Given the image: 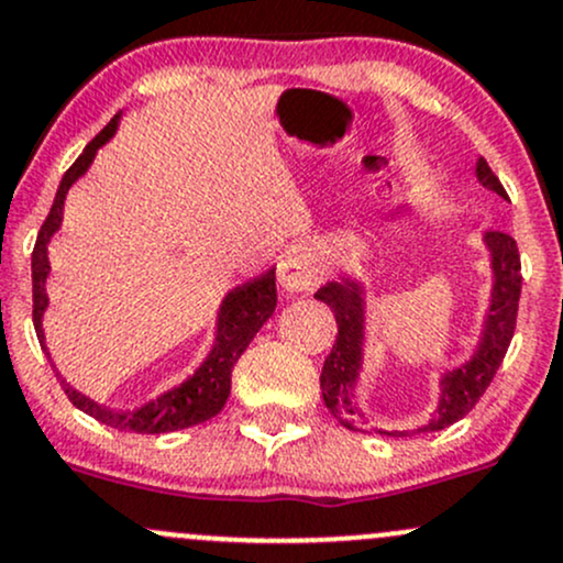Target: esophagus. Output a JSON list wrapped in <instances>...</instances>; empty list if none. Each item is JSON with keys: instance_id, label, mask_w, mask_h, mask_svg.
Here are the masks:
<instances>
[{"instance_id": "obj_1", "label": "esophagus", "mask_w": 563, "mask_h": 563, "mask_svg": "<svg viewBox=\"0 0 563 563\" xmlns=\"http://www.w3.org/2000/svg\"><path fill=\"white\" fill-rule=\"evenodd\" d=\"M323 266L318 262L316 251L312 247H294L286 258H283L280 266H277V280L286 291L301 294L312 291V288L321 283Z\"/></svg>"}]
</instances>
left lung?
<instances>
[{
	"label": "left lung",
	"instance_id": "8db88e82",
	"mask_svg": "<svg viewBox=\"0 0 563 563\" xmlns=\"http://www.w3.org/2000/svg\"><path fill=\"white\" fill-rule=\"evenodd\" d=\"M475 177L488 191L507 197L499 177L490 173L485 158H477ZM483 245L488 251L490 294L488 307L483 312L481 331H477V342L472 347V356L464 364L445 369L437 377L440 394H437L434 416L429 418V423L418 426L412 431L372 429V426H366L364 410L358 407V383L366 358V316H369V294H366L364 280L345 272L336 280H329L327 286L318 288L316 299L329 305L336 318V342L327 361H323L321 390L329 412L345 429L375 431V434L386 437H412L421 434V431L445 429V426L464 418L477 405V399L485 394L496 369L501 366L507 347H510L520 299V256L516 240L505 232H485Z\"/></svg>",
	"mask_w": 563,
	"mask_h": 563
}]
</instances>
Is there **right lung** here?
Here are the masks:
<instances>
[{
    "label": "right lung",
    "instance_id": "right-lung-1",
    "mask_svg": "<svg viewBox=\"0 0 563 563\" xmlns=\"http://www.w3.org/2000/svg\"><path fill=\"white\" fill-rule=\"evenodd\" d=\"M123 112H118L115 118L97 134L78 156V162L67 169V175L58 183L56 199H53L51 212H47L43 229L37 234V245L32 253V294H34V331H37V340L47 353V361L53 364L51 351L45 345V329H43V316L47 310V275H51V262H47V245L62 229L64 221V202H67V194L82 175L88 173V167L97 158V151L102 145L115 137L118 123H121ZM277 305V291H275V269H266L264 275L253 277V280L234 286L227 297L218 305L216 316V340H212L210 353H207L202 364L194 369V375H188L186 380L177 383V386L167 388L164 394L153 396L151 401L137 407H108L102 401L91 399V396L80 394L78 388L69 386L64 380L62 372L53 364L58 383H62L64 394L69 396L78 410L86 416L97 418L99 423L112 426L118 431H134V434H167V431H180L188 426H197L210 421L212 416L223 410L229 399V390H232V369L236 358L245 353V347L251 345V340L256 336V331L269 321V316L275 312Z\"/></svg>",
    "mask_w": 563,
    "mask_h": 563
}]
</instances>
